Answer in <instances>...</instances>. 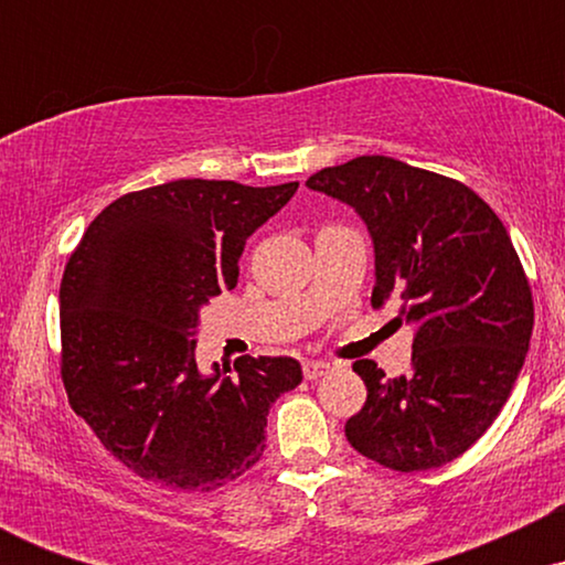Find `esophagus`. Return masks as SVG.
<instances>
[{"mask_svg": "<svg viewBox=\"0 0 565 565\" xmlns=\"http://www.w3.org/2000/svg\"><path fill=\"white\" fill-rule=\"evenodd\" d=\"M329 369H332V364H327V361H305L302 364L305 380H319L329 372Z\"/></svg>", "mask_w": 565, "mask_h": 565, "instance_id": "1", "label": "esophagus"}]
</instances>
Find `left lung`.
Instances as JSON below:
<instances>
[{
	"mask_svg": "<svg viewBox=\"0 0 565 565\" xmlns=\"http://www.w3.org/2000/svg\"><path fill=\"white\" fill-rule=\"evenodd\" d=\"M305 185L359 212L374 244L372 305L417 323L408 374L353 364L366 404L345 423L350 446L398 472L451 462L502 412L534 329L502 220L459 180L391 157H355Z\"/></svg>",
	"mask_w": 565,
	"mask_h": 565,
	"instance_id": "obj_1",
	"label": "left lung"
}]
</instances>
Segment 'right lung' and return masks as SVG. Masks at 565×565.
Returning <instances> with one entry per match:
<instances>
[{"mask_svg": "<svg viewBox=\"0 0 565 565\" xmlns=\"http://www.w3.org/2000/svg\"><path fill=\"white\" fill-rule=\"evenodd\" d=\"M300 183L172 180L111 201L61 281L68 404L125 468L164 489L212 491L265 449L268 408L302 382L289 355L196 364L199 310L238 281L246 238Z\"/></svg>", "mask_w": 565, "mask_h": 565, "instance_id": "1", "label": "right lung"}]
</instances>
